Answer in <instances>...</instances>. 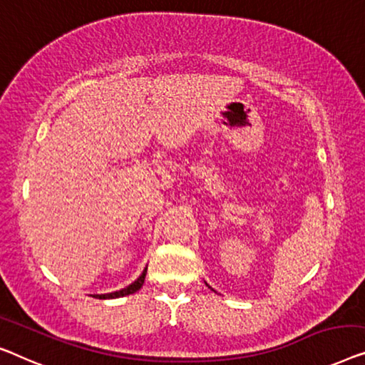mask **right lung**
Listing matches in <instances>:
<instances>
[{"label": "right lung", "instance_id": "right-lung-1", "mask_svg": "<svg viewBox=\"0 0 365 365\" xmlns=\"http://www.w3.org/2000/svg\"><path fill=\"white\" fill-rule=\"evenodd\" d=\"M146 270H148V267L145 268L143 273L140 274L138 279H135L133 283L128 284V287L123 288V289H120V292H113V293H108V294H93V297L95 298H100V299H107V298H120V297H126V294H133L135 292H138V289L143 287L145 277H146Z\"/></svg>", "mask_w": 365, "mask_h": 365}]
</instances>
